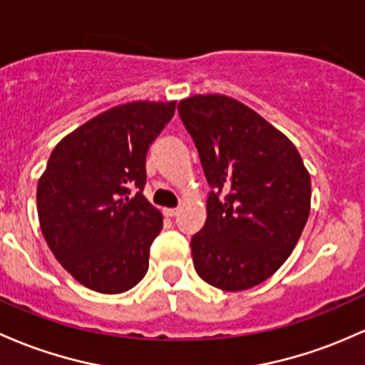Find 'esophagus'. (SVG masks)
Here are the masks:
<instances>
[{
    "label": "esophagus",
    "instance_id": "34e87169",
    "mask_svg": "<svg viewBox=\"0 0 365 365\" xmlns=\"http://www.w3.org/2000/svg\"><path fill=\"white\" fill-rule=\"evenodd\" d=\"M180 213V207H168V210H164V215L170 216V218H173V216H176Z\"/></svg>",
    "mask_w": 365,
    "mask_h": 365
}]
</instances>
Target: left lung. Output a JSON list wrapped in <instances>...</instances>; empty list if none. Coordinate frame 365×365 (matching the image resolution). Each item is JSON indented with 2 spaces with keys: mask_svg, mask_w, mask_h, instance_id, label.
<instances>
[{
  "mask_svg": "<svg viewBox=\"0 0 365 365\" xmlns=\"http://www.w3.org/2000/svg\"><path fill=\"white\" fill-rule=\"evenodd\" d=\"M178 112L213 189L206 223L190 242L195 272L222 291L258 286L299 241L310 173L294 143L237 98L194 95L180 100Z\"/></svg>",
  "mask_w": 365,
  "mask_h": 365,
  "instance_id": "8db88e82",
  "label": "left lung"
}]
</instances>
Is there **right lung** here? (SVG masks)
I'll return each instance as SVG.
<instances>
[{"label": "right lung", "mask_w": 365, "mask_h": 365, "mask_svg": "<svg viewBox=\"0 0 365 365\" xmlns=\"http://www.w3.org/2000/svg\"><path fill=\"white\" fill-rule=\"evenodd\" d=\"M175 107V100H135L100 112L60 140L39 176L43 237L60 265L88 289L124 293L149 270L163 213L142 194L145 155Z\"/></svg>", "instance_id": "add662e5"}]
</instances>
